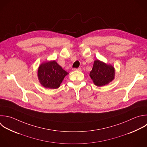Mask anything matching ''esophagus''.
I'll use <instances>...</instances> for the list:
<instances>
[{
  "label": "esophagus",
  "instance_id": "1",
  "mask_svg": "<svg viewBox=\"0 0 147 147\" xmlns=\"http://www.w3.org/2000/svg\"><path fill=\"white\" fill-rule=\"evenodd\" d=\"M74 71H82V69L80 68H74Z\"/></svg>",
  "mask_w": 147,
  "mask_h": 147
}]
</instances>
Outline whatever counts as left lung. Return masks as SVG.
I'll list each match as a JSON object with an SVG mask.
<instances>
[{
  "instance_id": "obj_1",
  "label": "left lung",
  "mask_w": 147,
  "mask_h": 147,
  "mask_svg": "<svg viewBox=\"0 0 147 147\" xmlns=\"http://www.w3.org/2000/svg\"><path fill=\"white\" fill-rule=\"evenodd\" d=\"M90 76L95 86H104L114 80L115 68L111 64H107L97 59L94 61Z\"/></svg>"
}]
</instances>
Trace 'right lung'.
Segmentation results:
<instances>
[{
    "label": "right lung",
    "mask_w": 147,
    "mask_h": 147,
    "mask_svg": "<svg viewBox=\"0 0 147 147\" xmlns=\"http://www.w3.org/2000/svg\"><path fill=\"white\" fill-rule=\"evenodd\" d=\"M68 73L55 60L45 61L38 68L37 76L40 84L46 88H58Z\"/></svg>",
    "instance_id": "1"
}]
</instances>
